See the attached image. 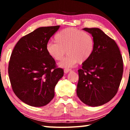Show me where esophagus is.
Returning <instances> with one entry per match:
<instances>
[{"label": "esophagus", "instance_id": "1", "mask_svg": "<svg viewBox=\"0 0 130 130\" xmlns=\"http://www.w3.org/2000/svg\"><path fill=\"white\" fill-rule=\"evenodd\" d=\"M70 69H64V73H65V74L68 73V72H70Z\"/></svg>", "mask_w": 130, "mask_h": 130}]
</instances>
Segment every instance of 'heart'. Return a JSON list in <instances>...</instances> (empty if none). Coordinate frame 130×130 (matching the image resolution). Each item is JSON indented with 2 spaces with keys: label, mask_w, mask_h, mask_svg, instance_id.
Segmentation results:
<instances>
[{
  "label": "heart",
  "mask_w": 130,
  "mask_h": 130,
  "mask_svg": "<svg viewBox=\"0 0 130 130\" xmlns=\"http://www.w3.org/2000/svg\"><path fill=\"white\" fill-rule=\"evenodd\" d=\"M54 41L55 42L47 44L46 50L48 55L56 61L63 58L66 50L68 55L58 63L61 68L73 67L78 61L84 62L93 52L92 36L76 28H67L60 31L55 35Z\"/></svg>",
  "instance_id": "b5f03b06"
}]
</instances>
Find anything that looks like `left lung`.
Returning a JSON list of instances; mask_svg holds the SVG:
<instances>
[{
	"mask_svg": "<svg viewBox=\"0 0 130 130\" xmlns=\"http://www.w3.org/2000/svg\"><path fill=\"white\" fill-rule=\"evenodd\" d=\"M94 39L92 56L78 70L77 95L83 103L98 107L109 102L118 92L123 63L115 41L99 28H84Z\"/></svg>",
	"mask_w": 130,
	"mask_h": 130,
	"instance_id": "obj_1",
	"label": "left lung"
}]
</instances>
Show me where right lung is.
Instances as JSON below:
<instances>
[{
	"instance_id": "add662e5",
	"label": "right lung",
	"mask_w": 130,
	"mask_h": 130,
	"mask_svg": "<svg viewBox=\"0 0 130 130\" xmlns=\"http://www.w3.org/2000/svg\"><path fill=\"white\" fill-rule=\"evenodd\" d=\"M60 26L41 27L19 39L8 65L13 91L22 102L32 107H42L54 96V88L63 70L46 50L48 41Z\"/></svg>"
}]
</instances>
